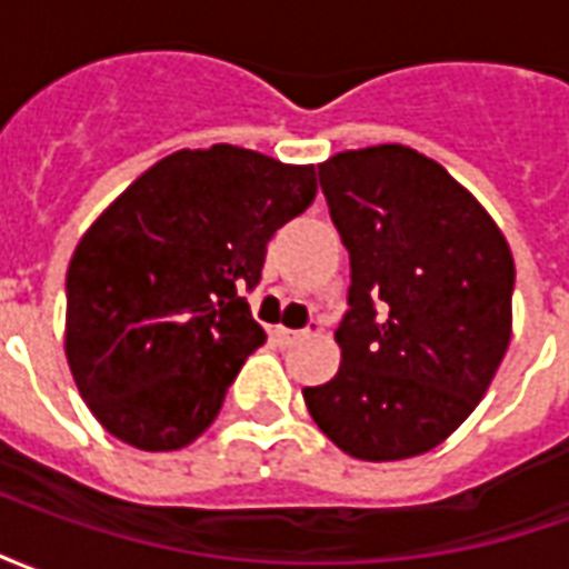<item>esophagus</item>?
Wrapping results in <instances>:
<instances>
[{
    "label": "esophagus",
    "instance_id": "obj_1",
    "mask_svg": "<svg viewBox=\"0 0 569 569\" xmlns=\"http://www.w3.org/2000/svg\"><path fill=\"white\" fill-rule=\"evenodd\" d=\"M308 335L313 332H310V329H286V326H277V329H273V338H277L280 345H296V341L308 338Z\"/></svg>",
    "mask_w": 569,
    "mask_h": 569
}]
</instances>
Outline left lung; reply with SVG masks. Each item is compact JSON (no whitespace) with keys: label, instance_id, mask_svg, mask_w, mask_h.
<instances>
[{"label":"left lung","instance_id":"left-lung-1","mask_svg":"<svg viewBox=\"0 0 569 569\" xmlns=\"http://www.w3.org/2000/svg\"><path fill=\"white\" fill-rule=\"evenodd\" d=\"M320 186L350 252V310L338 375L301 390L310 418L357 460L432 451L506 357L512 249L441 163L399 142L338 151Z\"/></svg>","mask_w":569,"mask_h":569}]
</instances>
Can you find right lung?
Instances as JSON below:
<instances>
[{"mask_svg":"<svg viewBox=\"0 0 569 569\" xmlns=\"http://www.w3.org/2000/svg\"><path fill=\"white\" fill-rule=\"evenodd\" d=\"M317 198L310 163L228 142L149 167L84 231L67 271V362L91 415L140 451L210 427L264 329L268 240Z\"/></svg>","mask_w":569,"mask_h":569,"instance_id":"right-lung-1","label":"right lung"}]
</instances>
